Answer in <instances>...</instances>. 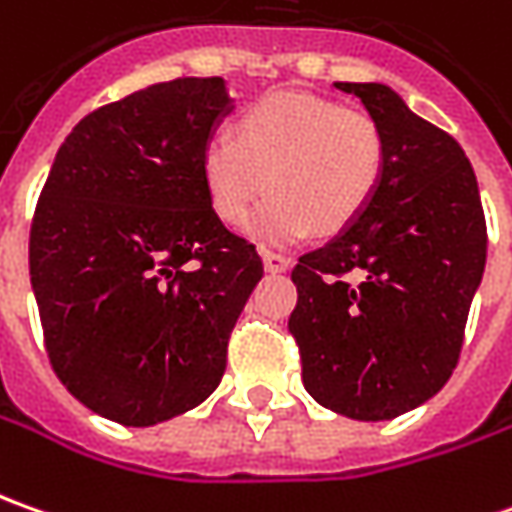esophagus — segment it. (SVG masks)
<instances>
[{"instance_id": "1", "label": "esophagus", "mask_w": 512, "mask_h": 512, "mask_svg": "<svg viewBox=\"0 0 512 512\" xmlns=\"http://www.w3.org/2000/svg\"><path fill=\"white\" fill-rule=\"evenodd\" d=\"M263 266H266V272H289L291 269V260L286 255H280V252H263Z\"/></svg>"}]
</instances>
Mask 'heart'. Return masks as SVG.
Returning a JSON list of instances; mask_svg holds the SVG:
<instances>
[{"label":"heart","mask_w":512,"mask_h":512,"mask_svg":"<svg viewBox=\"0 0 512 512\" xmlns=\"http://www.w3.org/2000/svg\"><path fill=\"white\" fill-rule=\"evenodd\" d=\"M382 172L377 121L303 93L260 98L238 115L235 135H212L203 147V184L223 223L238 226L272 189L246 223L269 246L351 226L374 201Z\"/></svg>","instance_id":"b5f03b06"}]
</instances>
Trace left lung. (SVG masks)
<instances>
[{
    "label": "left lung",
    "mask_w": 512,
    "mask_h": 512,
    "mask_svg": "<svg viewBox=\"0 0 512 512\" xmlns=\"http://www.w3.org/2000/svg\"><path fill=\"white\" fill-rule=\"evenodd\" d=\"M385 135L374 201L291 269L289 331L303 385L328 411L379 422L453 374L487 260V223L465 150L385 84L334 81Z\"/></svg>",
    "instance_id": "1"
}]
</instances>
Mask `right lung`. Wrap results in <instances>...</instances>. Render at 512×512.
<instances>
[{
	"mask_svg": "<svg viewBox=\"0 0 512 512\" xmlns=\"http://www.w3.org/2000/svg\"><path fill=\"white\" fill-rule=\"evenodd\" d=\"M223 79H172L84 115L30 223L50 365L90 411L147 428L201 405L263 277L203 184Z\"/></svg>",
	"mask_w": 512,
	"mask_h": 512,
	"instance_id": "1",
	"label": "right lung"
}]
</instances>
